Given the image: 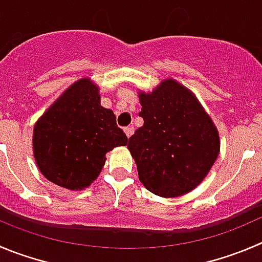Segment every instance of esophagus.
<instances>
[{"instance_id":"1","label":"esophagus","mask_w":262,"mask_h":262,"mask_svg":"<svg viewBox=\"0 0 262 262\" xmlns=\"http://www.w3.org/2000/svg\"><path fill=\"white\" fill-rule=\"evenodd\" d=\"M124 134H126V136L128 139L131 138V136H133V134H134L133 127H126V128H124Z\"/></svg>"}]
</instances>
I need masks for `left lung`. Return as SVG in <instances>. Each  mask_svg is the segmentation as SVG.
<instances>
[{
  "instance_id": "1",
  "label": "left lung",
  "mask_w": 262,
  "mask_h": 262,
  "mask_svg": "<svg viewBox=\"0 0 262 262\" xmlns=\"http://www.w3.org/2000/svg\"><path fill=\"white\" fill-rule=\"evenodd\" d=\"M144 124L128 139L139 180L153 194L175 198L194 190L220 153L215 123L193 92L166 78L139 92Z\"/></svg>"
}]
</instances>
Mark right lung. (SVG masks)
<instances>
[{
  "label": "right lung",
  "mask_w": 262,
  "mask_h": 262,
  "mask_svg": "<svg viewBox=\"0 0 262 262\" xmlns=\"http://www.w3.org/2000/svg\"><path fill=\"white\" fill-rule=\"evenodd\" d=\"M127 136L113 111L101 106L99 86L89 77L72 83L33 127V156L42 175L68 190L96 180L105 154Z\"/></svg>",
  "instance_id": "obj_1"
}]
</instances>
